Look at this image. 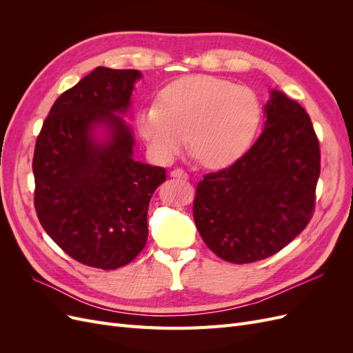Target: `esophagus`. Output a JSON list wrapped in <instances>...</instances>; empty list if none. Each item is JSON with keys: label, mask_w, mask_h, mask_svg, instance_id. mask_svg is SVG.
Masks as SVG:
<instances>
[{"label": "esophagus", "mask_w": 353, "mask_h": 353, "mask_svg": "<svg viewBox=\"0 0 353 353\" xmlns=\"http://www.w3.org/2000/svg\"><path fill=\"white\" fill-rule=\"evenodd\" d=\"M170 176H174V178H183V179H187V178H188L187 172H184L183 169H174L172 172H170Z\"/></svg>", "instance_id": "1"}]
</instances>
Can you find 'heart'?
Masks as SVG:
<instances>
[{
  "instance_id": "b5f03b06",
  "label": "heart",
  "mask_w": 353,
  "mask_h": 353,
  "mask_svg": "<svg viewBox=\"0 0 353 353\" xmlns=\"http://www.w3.org/2000/svg\"><path fill=\"white\" fill-rule=\"evenodd\" d=\"M261 121L262 105L254 91L196 74L166 87L157 105L140 112L137 125L159 162H172L190 140L203 163L223 168L249 150Z\"/></svg>"
}]
</instances>
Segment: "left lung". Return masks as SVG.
I'll return each mask as SVG.
<instances>
[{
  "label": "left lung",
  "instance_id": "8db88e82",
  "mask_svg": "<svg viewBox=\"0 0 353 353\" xmlns=\"http://www.w3.org/2000/svg\"><path fill=\"white\" fill-rule=\"evenodd\" d=\"M265 114V130L245 154L206 174L196 188L193 216L200 236L232 263L279 253L315 210L321 153L311 117L280 91H271Z\"/></svg>",
  "mask_w": 353,
  "mask_h": 353
}]
</instances>
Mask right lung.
I'll use <instances>...</instances> for the list:
<instances>
[{
	"label": "right lung",
	"mask_w": 353,
	"mask_h": 353,
	"mask_svg": "<svg viewBox=\"0 0 353 353\" xmlns=\"http://www.w3.org/2000/svg\"><path fill=\"white\" fill-rule=\"evenodd\" d=\"M141 73L99 66L63 92L42 123L32 170L42 228L72 259L99 270L132 262L147 241V212L166 170L134 159L130 108ZM95 125L108 137L97 142Z\"/></svg>",
	"instance_id": "right-lung-1"
}]
</instances>
